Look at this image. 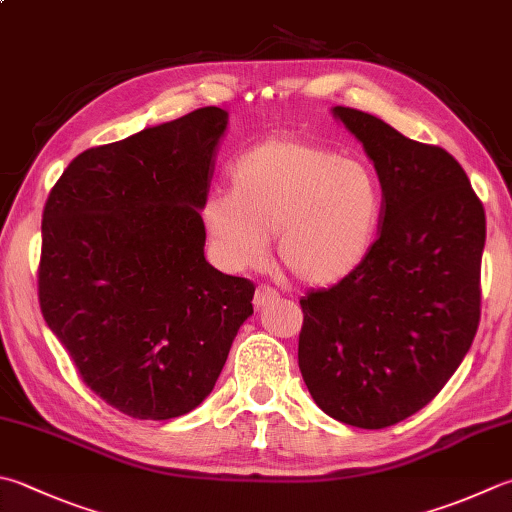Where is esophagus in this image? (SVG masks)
<instances>
[{
  "label": "esophagus",
  "mask_w": 512,
  "mask_h": 512,
  "mask_svg": "<svg viewBox=\"0 0 512 512\" xmlns=\"http://www.w3.org/2000/svg\"><path fill=\"white\" fill-rule=\"evenodd\" d=\"M274 298H278V292H276L274 287L258 285L256 287V294H254V307H256V310H260V307H265L267 303H272Z\"/></svg>",
  "instance_id": "34e87169"
}]
</instances>
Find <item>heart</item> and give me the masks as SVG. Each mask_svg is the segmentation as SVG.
Returning a JSON list of instances; mask_svg holds the SVG:
<instances>
[{
  "instance_id": "obj_1",
  "label": "heart",
  "mask_w": 512,
  "mask_h": 512,
  "mask_svg": "<svg viewBox=\"0 0 512 512\" xmlns=\"http://www.w3.org/2000/svg\"><path fill=\"white\" fill-rule=\"evenodd\" d=\"M229 180L200 211L229 269L263 265L274 231L278 260L310 285L341 281L368 256L381 189L361 162L316 142L267 140L231 165Z\"/></svg>"
}]
</instances>
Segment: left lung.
<instances>
[{"mask_svg":"<svg viewBox=\"0 0 512 512\" xmlns=\"http://www.w3.org/2000/svg\"><path fill=\"white\" fill-rule=\"evenodd\" d=\"M381 182L379 238L350 276L301 298L298 368L316 406L379 430L437 397L481 316L484 205L446 149L334 106Z\"/></svg>","mask_w":512,"mask_h":512,"instance_id":"left-lung-1","label":"left lung"}]
</instances>
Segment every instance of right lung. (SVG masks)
Instances as JSON below:
<instances>
[{
  "instance_id": "right-lung-1",
  "label": "right lung",
  "mask_w": 512,
  "mask_h": 512,
  "mask_svg": "<svg viewBox=\"0 0 512 512\" xmlns=\"http://www.w3.org/2000/svg\"><path fill=\"white\" fill-rule=\"evenodd\" d=\"M227 111L196 109L80 153L46 198L37 296L82 381L133 419L214 390L254 283L205 260L200 209Z\"/></svg>"
}]
</instances>
